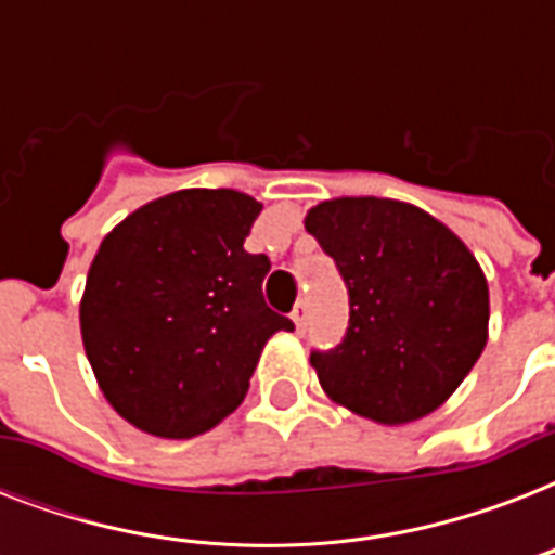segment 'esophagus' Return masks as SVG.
<instances>
[{"label":"esophagus","mask_w":555,"mask_h":555,"mask_svg":"<svg viewBox=\"0 0 555 555\" xmlns=\"http://www.w3.org/2000/svg\"><path fill=\"white\" fill-rule=\"evenodd\" d=\"M291 320H294L296 331L305 328V322H308V308H305V302L294 305V311H291Z\"/></svg>","instance_id":"34e87169"}]
</instances>
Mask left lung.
I'll return each mask as SVG.
<instances>
[{
	"instance_id": "left-lung-1",
	"label": "left lung",
	"mask_w": 555,
	"mask_h": 555,
	"mask_svg": "<svg viewBox=\"0 0 555 555\" xmlns=\"http://www.w3.org/2000/svg\"><path fill=\"white\" fill-rule=\"evenodd\" d=\"M305 230L351 305L343 343L311 351L322 391L386 426L447 403L487 346L490 287L469 247L421 207L374 195L322 201Z\"/></svg>"
}]
</instances>
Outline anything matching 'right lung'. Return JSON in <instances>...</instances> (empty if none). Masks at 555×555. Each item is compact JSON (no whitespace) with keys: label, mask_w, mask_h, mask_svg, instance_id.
Here are the masks:
<instances>
[{"label":"right lung","mask_w":555,"mask_h":555,"mask_svg":"<svg viewBox=\"0 0 555 555\" xmlns=\"http://www.w3.org/2000/svg\"><path fill=\"white\" fill-rule=\"evenodd\" d=\"M261 204L235 190H178L100 242L80 331L100 391L158 438L204 435L242 405L261 348L294 322L261 296L268 256L244 250Z\"/></svg>","instance_id":"add662e5"}]
</instances>
